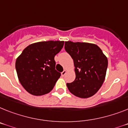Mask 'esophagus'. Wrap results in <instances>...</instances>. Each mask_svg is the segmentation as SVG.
Masks as SVG:
<instances>
[{
    "label": "esophagus",
    "instance_id": "obj_1",
    "mask_svg": "<svg viewBox=\"0 0 128 128\" xmlns=\"http://www.w3.org/2000/svg\"><path fill=\"white\" fill-rule=\"evenodd\" d=\"M66 73H67V71H66V70H64L63 71L62 73H61V75H62V76H64L65 75H66Z\"/></svg>",
    "mask_w": 128,
    "mask_h": 128
}]
</instances>
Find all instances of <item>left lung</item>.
Segmentation results:
<instances>
[{"label": "left lung", "instance_id": "obj_1", "mask_svg": "<svg viewBox=\"0 0 128 128\" xmlns=\"http://www.w3.org/2000/svg\"><path fill=\"white\" fill-rule=\"evenodd\" d=\"M65 50L74 60L76 79L67 83L70 92L80 98H90L99 90L106 76L108 60L97 45L65 42Z\"/></svg>", "mask_w": 128, "mask_h": 128}]
</instances>
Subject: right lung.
<instances>
[{
    "instance_id": "1",
    "label": "right lung",
    "mask_w": 128,
    "mask_h": 128,
    "mask_svg": "<svg viewBox=\"0 0 128 128\" xmlns=\"http://www.w3.org/2000/svg\"><path fill=\"white\" fill-rule=\"evenodd\" d=\"M64 43V41L34 43L17 58L18 79L28 93L42 96L52 90L60 77V73L55 70L54 56L60 51Z\"/></svg>"
}]
</instances>
